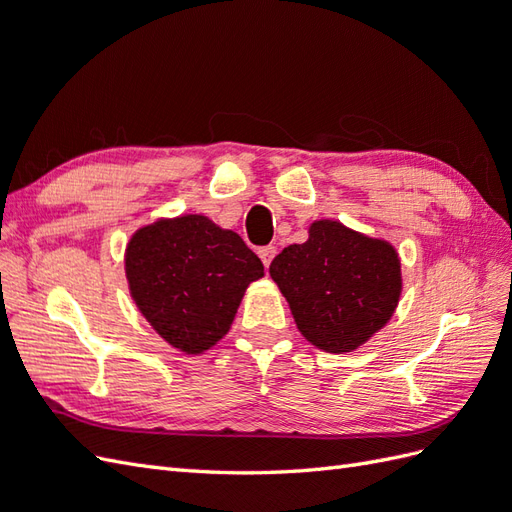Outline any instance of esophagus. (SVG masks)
I'll list each match as a JSON object with an SVG mask.
<instances>
[{"instance_id": "34e87169", "label": "esophagus", "mask_w": 512, "mask_h": 512, "mask_svg": "<svg viewBox=\"0 0 512 512\" xmlns=\"http://www.w3.org/2000/svg\"><path fill=\"white\" fill-rule=\"evenodd\" d=\"M275 252H277V250H275L273 245L260 247V250H258V256H260V260H262V265H265V269H269V265H271V260H273Z\"/></svg>"}]
</instances>
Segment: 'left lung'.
<instances>
[{"instance_id":"obj_1","label":"left lung","mask_w":512,"mask_h":512,"mask_svg":"<svg viewBox=\"0 0 512 512\" xmlns=\"http://www.w3.org/2000/svg\"><path fill=\"white\" fill-rule=\"evenodd\" d=\"M269 273L309 344L344 354L363 346L395 314L401 260L395 247L337 220H316L301 245H288Z\"/></svg>"}]
</instances>
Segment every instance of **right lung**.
Returning a JSON list of instances; mask_svg holds the SVG:
<instances>
[{
	"mask_svg": "<svg viewBox=\"0 0 512 512\" xmlns=\"http://www.w3.org/2000/svg\"><path fill=\"white\" fill-rule=\"evenodd\" d=\"M265 275L237 232L205 215L162 218L126 247L130 297L168 346L203 354L228 333L243 294Z\"/></svg>",
	"mask_w": 512,
	"mask_h": 512,
	"instance_id": "1",
	"label": "right lung"
}]
</instances>
